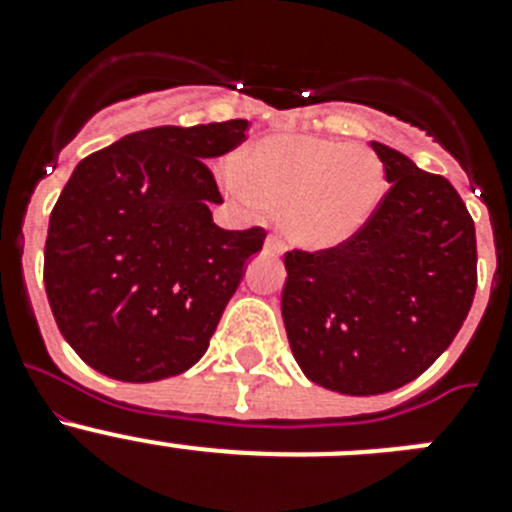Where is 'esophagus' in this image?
Segmentation results:
<instances>
[{"label": "esophagus", "mask_w": 512, "mask_h": 512, "mask_svg": "<svg viewBox=\"0 0 512 512\" xmlns=\"http://www.w3.org/2000/svg\"><path fill=\"white\" fill-rule=\"evenodd\" d=\"M264 251L269 253V256H279V253H282V241H279V238H274V235H271V238H266Z\"/></svg>", "instance_id": "34e87169"}]
</instances>
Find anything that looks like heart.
<instances>
[{"mask_svg":"<svg viewBox=\"0 0 512 512\" xmlns=\"http://www.w3.org/2000/svg\"><path fill=\"white\" fill-rule=\"evenodd\" d=\"M223 184L253 215L282 210L289 243L330 251L372 220L387 192V174L369 146L295 133L243 148Z\"/></svg>","mask_w":512,"mask_h":512,"instance_id":"obj_1","label":"heart"}]
</instances>
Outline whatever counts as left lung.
Instances as JSON below:
<instances>
[{"label": "left lung", "instance_id": "1", "mask_svg": "<svg viewBox=\"0 0 512 512\" xmlns=\"http://www.w3.org/2000/svg\"><path fill=\"white\" fill-rule=\"evenodd\" d=\"M390 192L359 235L287 253L282 318L310 382L384 395L449 348L477 289L474 220L449 179L372 140Z\"/></svg>", "mask_w": 512, "mask_h": 512}]
</instances>
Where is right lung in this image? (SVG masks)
I'll use <instances>...</instances> for the list:
<instances>
[{"label": "right lung", "instance_id": "1", "mask_svg": "<svg viewBox=\"0 0 512 512\" xmlns=\"http://www.w3.org/2000/svg\"><path fill=\"white\" fill-rule=\"evenodd\" d=\"M248 120L161 125L92 153L63 187L45 238V295L81 359L120 382H158L205 356L261 251V228L223 230L207 161Z\"/></svg>", "mask_w": 512, "mask_h": 512}]
</instances>
